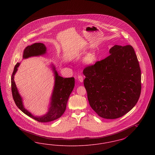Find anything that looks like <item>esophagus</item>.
I'll use <instances>...</instances> for the list:
<instances>
[{"mask_svg": "<svg viewBox=\"0 0 155 155\" xmlns=\"http://www.w3.org/2000/svg\"><path fill=\"white\" fill-rule=\"evenodd\" d=\"M78 80H79V81H80V82H83V80H84V78H83V76L82 75H78Z\"/></svg>", "mask_w": 155, "mask_h": 155, "instance_id": "1", "label": "esophagus"}]
</instances>
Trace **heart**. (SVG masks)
I'll return each mask as SVG.
<instances>
[{
    "mask_svg": "<svg viewBox=\"0 0 155 155\" xmlns=\"http://www.w3.org/2000/svg\"><path fill=\"white\" fill-rule=\"evenodd\" d=\"M96 59V54L94 52H90L88 53L85 57L84 61L87 64H92L94 63Z\"/></svg>",
    "mask_w": 155,
    "mask_h": 155,
    "instance_id": "heart-1",
    "label": "heart"
}]
</instances>
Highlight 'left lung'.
Segmentation results:
<instances>
[{
  "label": "left lung",
  "mask_w": 155,
  "mask_h": 155,
  "mask_svg": "<svg viewBox=\"0 0 155 155\" xmlns=\"http://www.w3.org/2000/svg\"><path fill=\"white\" fill-rule=\"evenodd\" d=\"M109 52L105 59L84 69V85L92 109L102 118L116 119L137 103L141 92V73L131 45H116Z\"/></svg>",
  "instance_id": "1"
}]
</instances>
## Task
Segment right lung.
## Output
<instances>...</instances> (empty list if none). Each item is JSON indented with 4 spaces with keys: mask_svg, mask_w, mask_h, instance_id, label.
Segmentation results:
<instances>
[{
    "mask_svg": "<svg viewBox=\"0 0 155 155\" xmlns=\"http://www.w3.org/2000/svg\"><path fill=\"white\" fill-rule=\"evenodd\" d=\"M46 49L45 45L42 43H35L28 46L24 51L23 58L25 59L31 56L44 54L46 52ZM19 65V63L15 64L11 78L12 96L17 106L26 115L39 123H48L60 118L66 110L68 97L74 89L75 84L74 77L63 78L59 76L55 70V68L53 67L55 74V84L51 99V106L48 112L44 116L35 117L24 107L22 99L16 88L14 76Z\"/></svg>",
    "mask_w": 155,
    "mask_h": 155,
    "instance_id": "add662e5",
    "label": "right lung"
}]
</instances>
